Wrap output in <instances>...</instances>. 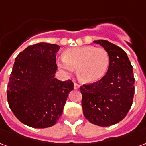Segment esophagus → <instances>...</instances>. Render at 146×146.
Returning a JSON list of instances; mask_svg holds the SVG:
<instances>
[{
    "mask_svg": "<svg viewBox=\"0 0 146 146\" xmlns=\"http://www.w3.org/2000/svg\"><path fill=\"white\" fill-rule=\"evenodd\" d=\"M80 85L79 84H77V83H75L74 84V89H79Z\"/></svg>",
    "mask_w": 146,
    "mask_h": 146,
    "instance_id": "1",
    "label": "esophagus"
}]
</instances>
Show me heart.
Segmentation results:
<instances>
[{
    "instance_id": "heart-1",
    "label": "heart",
    "mask_w": 146,
    "mask_h": 146,
    "mask_svg": "<svg viewBox=\"0 0 146 146\" xmlns=\"http://www.w3.org/2000/svg\"><path fill=\"white\" fill-rule=\"evenodd\" d=\"M110 64L107 51L94 46H82L67 49L58 66L67 73L76 69L77 76L84 83H94L104 76Z\"/></svg>"
}]
</instances>
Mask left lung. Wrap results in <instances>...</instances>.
Returning <instances> with one entry per match:
<instances>
[{"label":"left lung","mask_w":146,"mask_h":146,"mask_svg":"<svg viewBox=\"0 0 146 146\" xmlns=\"http://www.w3.org/2000/svg\"><path fill=\"white\" fill-rule=\"evenodd\" d=\"M94 43L107 51L110 66L101 80L80 88L83 113L93 124L109 127L121 121L131 107L135 95L133 67L122 48L104 40Z\"/></svg>","instance_id":"1"}]
</instances>
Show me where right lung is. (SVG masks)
Returning <instances> with one entry per match:
<instances>
[{
	"label": "right lung",
	"instance_id": "add662e5",
	"mask_svg": "<svg viewBox=\"0 0 146 146\" xmlns=\"http://www.w3.org/2000/svg\"><path fill=\"white\" fill-rule=\"evenodd\" d=\"M57 44L30 45L15 59L7 88L9 107L20 122L34 128L54 125L60 118L72 80L54 77Z\"/></svg>",
	"mask_w": 146,
	"mask_h": 146
}]
</instances>
